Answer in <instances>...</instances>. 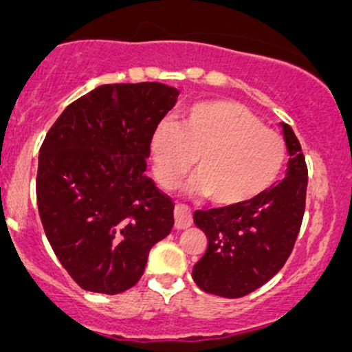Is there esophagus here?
I'll return each instance as SVG.
<instances>
[{"label": "esophagus", "mask_w": 352, "mask_h": 352, "mask_svg": "<svg viewBox=\"0 0 352 352\" xmlns=\"http://www.w3.org/2000/svg\"><path fill=\"white\" fill-rule=\"evenodd\" d=\"M173 216H175L177 230H186L192 225V211H190V208H187V206L177 204L175 211H173Z\"/></svg>", "instance_id": "esophagus-1"}]
</instances>
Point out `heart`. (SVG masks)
I'll list each match as a JSON object with an SVG mask.
<instances>
[{
	"label": "heart",
	"mask_w": 352,
	"mask_h": 352,
	"mask_svg": "<svg viewBox=\"0 0 352 352\" xmlns=\"http://www.w3.org/2000/svg\"><path fill=\"white\" fill-rule=\"evenodd\" d=\"M155 177L172 187L196 158L190 187L218 206H240L271 189L286 162V144L247 107L208 100L189 109L179 126L162 122L150 140Z\"/></svg>",
	"instance_id": "obj_1"
}]
</instances>
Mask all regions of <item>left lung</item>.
<instances>
[{
  "mask_svg": "<svg viewBox=\"0 0 352 352\" xmlns=\"http://www.w3.org/2000/svg\"><path fill=\"white\" fill-rule=\"evenodd\" d=\"M281 126L289 160L278 186L245 204L194 212L208 248L192 279L206 293L245 296L278 274L291 255L303 219L308 170L293 129Z\"/></svg>",
  "mask_w": 352,
  "mask_h": 352,
  "instance_id": "obj_1",
  "label": "left lung"
}]
</instances>
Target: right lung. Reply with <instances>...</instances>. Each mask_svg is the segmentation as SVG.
I'll use <instances>...</instances> for the list:
<instances>
[{
    "label": "right lung",
    "instance_id": "1",
    "mask_svg": "<svg viewBox=\"0 0 352 352\" xmlns=\"http://www.w3.org/2000/svg\"><path fill=\"white\" fill-rule=\"evenodd\" d=\"M179 90L156 81L102 85L49 129L37 170L45 236L83 289L136 285L151 247L173 226V202L146 177L151 134Z\"/></svg>",
    "mask_w": 352,
    "mask_h": 352
}]
</instances>
